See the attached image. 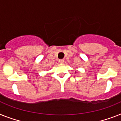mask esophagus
<instances>
[{
  "label": "esophagus",
  "instance_id": "esophagus-1",
  "mask_svg": "<svg viewBox=\"0 0 121 121\" xmlns=\"http://www.w3.org/2000/svg\"><path fill=\"white\" fill-rule=\"evenodd\" d=\"M64 62V59H61L59 60V63H60V64H63Z\"/></svg>",
  "mask_w": 121,
  "mask_h": 121
}]
</instances>
